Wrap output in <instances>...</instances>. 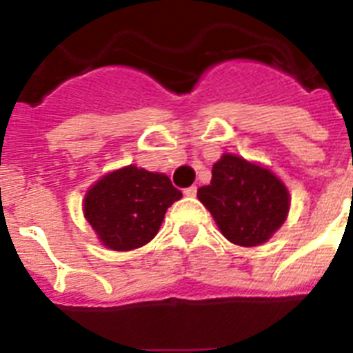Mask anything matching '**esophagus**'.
Here are the masks:
<instances>
[{
	"label": "esophagus",
	"mask_w": 353,
	"mask_h": 353,
	"mask_svg": "<svg viewBox=\"0 0 353 353\" xmlns=\"http://www.w3.org/2000/svg\"><path fill=\"white\" fill-rule=\"evenodd\" d=\"M196 194H198V187H196V185L185 188V196H188V198H194Z\"/></svg>",
	"instance_id": "1"
}]
</instances>
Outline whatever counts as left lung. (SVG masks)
Instances as JSON below:
<instances>
[{
    "label": "left lung",
    "instance_id": "left-lung-1",
    "mask_svg": "<svg viewBox=\"0 0 353 353\" xmlns=\"http://www.w3.org/2000/svg\"><path fill=\"white\" fill-rule=\"evenodd\" d=\"M227 240L254 247L279 231L290 212V192L273 172L243 157L223 154L212 166L210 185L198 190Z\"/></svg>",
    "mask_w": 353,
    "mask_h": 353
}]
</instances>
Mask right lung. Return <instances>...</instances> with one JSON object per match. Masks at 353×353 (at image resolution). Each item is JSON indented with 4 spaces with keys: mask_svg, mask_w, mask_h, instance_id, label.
<instances>
[{
    "mask_svg": "<svg viewBox=\"0 0 353 353\" xmlns=\"http://www.w3.org/2000/svg\"><path fill=\"white\" fill-rule=\"evenodd\" d=\"M181 196L168 176L130 165L110 172L88 190L84 216L104 245L132 251L157 234L166 209Z\"/></svg>",
    "mask_w": 353,
    "mask_h": 353,
    "instance_id": "1",
    "label": "right lung"
}]
</instances>
